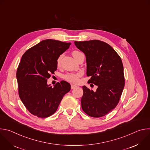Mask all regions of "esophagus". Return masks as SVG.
Segmentation results:
<instances>
[{
  "label": "esophagus",
  "instance_id": "1",
  "mask_svg": "<svg viewBox=\"0 0 150 150\" xmlns=\"http://www.w3.org/2000/svg\"><path fill=\"white\" fill-rule=\"evenodd\" d=\"M77 86H76V85H71V89L72 90V89H74V88H75Z\"/></svg>",
  "mask_w": 150,
  "mask_h": 150
}]
</instances>
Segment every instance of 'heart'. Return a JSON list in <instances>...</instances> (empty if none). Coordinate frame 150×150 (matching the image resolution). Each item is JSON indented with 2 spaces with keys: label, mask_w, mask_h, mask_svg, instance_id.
<instances>
[{
  "label": "heart",
  "mask_w": 150,
  "mask_h": 150,
  "mask_svg": "<svg viewBox=\"0 0 150 150\" xmlns=\"http://www.w3.org/2000/svg\"><path fill=\"white\" fill-rule=\"evenodd\" d=\"M81 53L77 50H74L72 52V55L75 58L78 55L81 54ZM63 57V54H60L58 56L56 60V65L57 66H59L60 65V62L62 58ZM81 73H67V74L64 75L63 78L65 80H67L68 82H72V83H78L79 81V78L81 76Z\"/></svg>",
  "instance_id": "heart-1"
}]
</instances>
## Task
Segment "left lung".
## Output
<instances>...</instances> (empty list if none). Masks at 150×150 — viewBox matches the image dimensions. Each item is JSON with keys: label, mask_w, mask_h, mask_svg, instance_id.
<instances>
[{"label": "left lung", "mask_w": 150, "mask_h": 150, "mask_svg": "<svg viewBox=\"0 0 150 150\" xmlns=\"http://www.w3.org/2000/svg\"><path fill=\"white\" fill-rule=\"evenodd\" d=\"M86 56L88 82L98 86L94 92L83 86V111L93 117L108 115L119 103L125 87L123 66L119 55L108 43L98 40L75 41Z\"/></svg>", "instance_id": "left-lung-1"}]
</instances>
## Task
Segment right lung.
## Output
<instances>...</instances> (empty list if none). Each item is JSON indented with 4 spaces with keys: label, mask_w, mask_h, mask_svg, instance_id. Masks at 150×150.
<instances>
[{
    "label": "right lung",
    "mask_w": 150,
    "mask_h": 150,
    "mask_svg": "<svg viewBox=\"0 0 150 150\" xmlns=\"http://www.w3.org/2000/svg\"><path fill=\"white\" fill-rule=\"evenodd\" d=\"M70 42L47 39L27 50L21 57L16 71L18 94L27 109L38 117L54 114L71 85L65 81L54 87L47 79L57 70L58 56L69 49Z\"/></svg>",
    "instance_id": "obj_1"
}]
</instances>
